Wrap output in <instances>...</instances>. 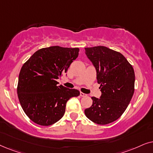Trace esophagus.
<instances>
[{"instance_id": "obj_1", "label": "esophagus", "mask_w": 153, "mask_h": 153, "mask_svg": "<svg viewBox=\"0 0 153 153\" xmlns=\"http://www.w3.org/2000/svg\"><path fill=\"white\" fill-rule=\"evenodd\" d=\"M80 97H87L86 94H85V93H83V92H80Z\"/></svg>"}]
</instances>
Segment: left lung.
Listing matches in <instances>:
<instances>
[{
  "instance_id": "1",
  "label": "left lung",
  "mask_w": 153,
  "mask_h": 153,
  "mask_svg": "<svg viewBox=\"0 0 153 153\" xmlns=\"http://www.w3.org/2000/svg\"><path fill=\"white\" fill-rule=\"evenodd\" d=\"M85 54L97 70L101 96L91 97L92 105L85 114L93 123L107 125L123 115L133 97L134 68L121 53L106 47L86 48Z\"/></svg>"
}]
</instances>
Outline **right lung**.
I'll use <instances>...</instances> for the list:
<instances>
[{"label": "right lung", "instance_id": "add662e5", "mask_svg": "<svg viewBox=\"0 0 153 153\" xmlns=\"http://www.w3.org/2000/svg\"><path fill=\"white\" fill-rule=\"evenodd\" d=\"M79 54V48L52 46L36 51L22 66L18 98L26 115L39 125L50 126L64 115L66 102L78 89L58 86L56 81Z\"/></svg>", "mask_w": 153, "mask_h": 153}]
</instances>
